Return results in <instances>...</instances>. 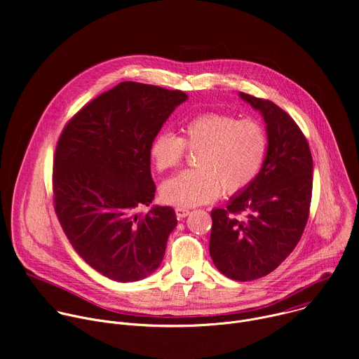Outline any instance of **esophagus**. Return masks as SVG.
Here are the masks:
<instances>
[{"mask_svg":"<svg viewBox=\"0 0 359 359\" xmlns=\"http://www.w3.org/2000/svg\"><path fill=\"white\" fill-rule=\"evenodd\" d=\"M175 212H176L177 219H183V217L189 216V213H190V210H189V209H186V208H176V209H175Z\"/></svg>","mask_w":359,"mask_h":359,"instance_id":"obj_1","label":"esophagus"}]
</instances>
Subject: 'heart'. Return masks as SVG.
Segmentation results:
<instances>
[{"instance_id":"1","label":"heart","mask_w":359,"mask_h":359,"mask_svg":"<svg viewBox=\"0 0 359 359\" xmlns=\"http://www.w3.org/2000/svg\"><path fill=\"white\" fill-rule=\"evenodd\" d=\"M187 149L197 151V168L176 175L161 187L163 200L179 208L210 203L223 189L234 194L248 187L263 168L267 135L254 119L206 114L186 122L182 136L159 133L150 144L149 155L159 172H166L183 163Z\"/></svg>"}]
</instances>
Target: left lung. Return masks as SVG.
<instances>
[{"label": "left lung", "instance_id": "left-lung-1", "mask_svg": "<svg viewBox=\"0 0 359 359\" xmlns=\"http://www.w3.org/2000/svg\"><path fill=\"white\" fill-rule=\"evenodd\" d=\"M267 125L269 147L255 180L212 212L210 255L236 281L274 271L298 244L310 216L313 156L302 130L274 102L240 92Z\"/></svg>", "mask_w": 359, "mask_h": 359}]
</instances>
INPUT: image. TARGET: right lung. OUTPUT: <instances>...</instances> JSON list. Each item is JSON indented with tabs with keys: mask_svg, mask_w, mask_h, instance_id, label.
<instances>
[{
	"mask_svg": "<svg viewBox=\"0 0 359 359\" xmlns=\"http://www.w3.org/2000/svg\"><path fill=\"white\" fill-rule=\"evenodd\" d=\"M187 99L139 82H121L100 93L65 125L54 155V209L69 243L93 270L119 283L155 271L175 210L149 206L156 184L150 144L177 105Z\"/></svg>",
	"mask_w": 359,
	"mask_h": 359,
	"instance_id": "add662e5",
	"label": "right lung"
}]
</instances>
